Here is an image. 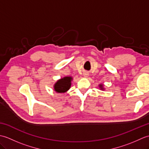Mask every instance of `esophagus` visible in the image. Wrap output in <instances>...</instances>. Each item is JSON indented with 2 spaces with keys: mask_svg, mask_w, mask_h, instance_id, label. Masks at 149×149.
Listing matches in <instances>:
<instances>
[{
  "mask_svg": "<svg viewBox=\"0 0 149 149\" xmlns=\"http://www.w3.org/2000/svg\"><path fill=\"white\" fill-rule=\"evenodd\" d=\"M88 75H89V74L88 72H84L83 73V76L84 77H88Z\"/></svg>",
  "mask_w": 149,
  "mask_h": 149,
  "instance_id": "1",
  "label": "esophagus"
}]
</instances>
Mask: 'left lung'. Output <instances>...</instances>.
<instances>
[{
	"label": "left lung",
	"mask_w": 149,
	"mask_h": 149,
	"mask_svg": "<svg viewBox=\"0 0 149 149\" xmlns=\"http://www.w3.org/2000/svg\"><path fill=\"white\" fill-rule=\"evenodd\" d=\"M99 88H100L101 90H105V88H104V84H99Z\"/></svg>",
	"instance_id": "obj_1"
}]
</instances>
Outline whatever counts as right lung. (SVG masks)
<instances>
[{
    "instance_id": "obj_1",
    "label": "right lung",
    "mask_w": 149,
    "mask_h": 149,
    "mask_svg": "<svg viewBox=\"0 0 149 149\" xmlns=\"http://www.w3.org/2000/svg\"><path fill=\"white\" fill-rule=\"evenodd\" d=\"M73 77L71 76H66L56 81L54 84V90L58 93H63L67 91L71 87Z\"/></svg>"
}]
</instances>
